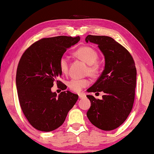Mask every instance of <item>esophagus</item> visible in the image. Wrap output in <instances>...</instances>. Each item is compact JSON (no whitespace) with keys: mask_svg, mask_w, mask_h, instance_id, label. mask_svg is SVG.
I'll use <instances>...</instances> for the list:
<instances>
[{"mask_svg":"<svg viewBox=\"0 0 154 154\" xmlns=\"http://www.w3.org/2000/svg\"><path fill=\"white\" fill-rule=\"evenodd\" d=\"M78 95H79V97L80 99L85 98V97H86V95L85 94V93H79V94H78Z\"/></svg>","mask_w":154,"mask_h":154,"instance_id":"esophagus-1","label":"esophagus"}]
</instances>
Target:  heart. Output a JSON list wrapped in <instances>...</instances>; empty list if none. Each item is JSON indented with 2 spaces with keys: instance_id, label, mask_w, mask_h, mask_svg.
I'll return each instance as SVG.
<instances>
[{
  "instance_id": "heart-1",
  "label": "heart",
  "mask_w": 154,
  "mask_h": 154,
  "mask_svg": "<svg viewBox=\"0 0 154 154\" xmlns=\"http://www.w3.org/2000/svg\"><path fill=\"white\" fill-rule=\"evenodd\" d=\"M75 55L79 59L83 60L88 65L89 73L91 75H95L97 73L99 67L95 62L98 58L97 53L89 47H82L75 51ZM60 70L63 74H66L68 72L69 63L68 59L65 56H62L59 59V63ZM89 81L84 78H73L67 83L69 88L74 92H79L83 88L89 85Z\"/></svg>"
}]
</instances>
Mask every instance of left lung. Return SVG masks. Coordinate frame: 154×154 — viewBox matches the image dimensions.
Instances as JSON below:
<instances>
[{
	"label": "left lung",
	"mask_w": 154,
	"mask_h": 154,
	"mask_svg": "<svg viewBox=\"0 0 154 154\" xmlns=\"http://www.w3.org/2000/svg\"><path fill=\"white\" fill-rule=\"evenodd\" d=\"M87 43L97 44L105 57V68L88 92L104 93L102 99L87 95L91 107L87 116L93 125L111 131L124 122L133 107L136 86V68L129 51L107 36L88 35Z\"/></svg>",
	"instance_id": "left-lung-1"
}]
</instances>
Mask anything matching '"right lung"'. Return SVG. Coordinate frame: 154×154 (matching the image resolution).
I'll list each match as a JSON object with an SVG mask.
<instances>
[{"instance_id":"right-lung-1","label":"right lung","mask_w":154,"mask_h":154,"mask_svg":"<svg viewBox=\"0 0 154 154\" xmlns=\"http://www.w3.org/2000/svg\"><path fill=\"white\" fill-rule=\"evenodd\" d=\"M79 40V36L42 38L31 45L20 59L16 75L20 105L30 124L39 131L59 128L77 101L78 95L65 91L57 95L51 87L57 83L62 90L67 89L57 80L62 75L59 59Z\"/></svg>"}]
</instances>
